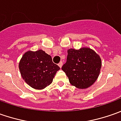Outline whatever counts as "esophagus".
I'll return each instance as SVG.
<instances>
[{
  "label": "esophagus",
  "mask_w": 121,
  "mask_h": 121,
  "mask_svg": "<svg viewBox=\"0 0 121 121\" xmlns=\"http://www.w3.org/2000/svg\"><path fill=\"white\" fill-rule=\"evenodd\" d=\"M58 65L60 66V68H61L62 67V65H63V62H62V61H60V63L58 64Z\"/></svg>",
  "instance_id": "1"
}]
</instances>
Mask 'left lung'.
Instances as JSON below:
<instances>
[{
	"instance_id": "obj_1",
	"label": "left lung",
	"mask_w": 121,
	"mask_h": 121,
	"mask_svg": "<svg viewBox=\"0 0 121 121\" xmlns=\"http://www.w3.org/2000/svg\"><path fill=\"white\" fill-rule=\"evenodd\" d=\"M102 66L101 58L89 48L69 49L66 63L62 70L69 83L79 89H86L97 80Z\"/></svg>"
}]
</instances>
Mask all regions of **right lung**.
<instances>
[{
	"label": "right lung",
	"instance_id": "1",
	"mask_svg": "<svg viewBox=\"0 0 121 121\" xmlns=\"http://www.w3.org/2000/svg\"><path fill=\"white\" fill-rule=\"evenodd\" d=\"M19 68L25 82L36 90L44 89L51 84L60 69L53 63L52 57L41 49L25 53L19 61Z\"/></svg>",
	"mask_w": 121,
	"mask_h": 121
}]
</instances>
